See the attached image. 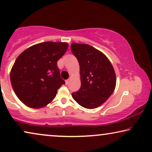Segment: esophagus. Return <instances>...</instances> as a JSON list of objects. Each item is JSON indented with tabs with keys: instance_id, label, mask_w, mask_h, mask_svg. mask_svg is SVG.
<instances>
[{
	"instance_id": "obj_1",
	"label": "esophagus",
	"mask_w": 152,
	"mask_h": 152,
	"mask_svg": "<svg viewBox=\"0 0 152 152\" xmlns=\"http://www.w3.org/2000/svg\"><path fill=\"white\" fill-rule=\"evenodd\" d=\"M69 82H70V79H68V80H66V85H68V84H69Z\"/></svg>"
}]
</instances>
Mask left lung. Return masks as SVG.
Instances as JSON below:
<instances>
[{"instance_id":"left-lung-1","label":"left lung","mask_w":152,"mask_h":152,"mask_svg":"<svg viewBox=\"0 0 152 152\" xmlns=\"http://www.w3.org/2000/svg\"><path fill=\"white\" fill-rule=\"evenodd\" d=\"M71 51L80 67L81 87L72 93L73 99L86 109H95L109 99L115 90V70L109 59L88 44L72 43Z\"/></svg>"}]
</instances>
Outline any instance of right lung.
<instances>
[{"label": "right lung", "mask_w": 152, "mask_h": 152, "mask_svg": "<svg viewBox=\"0 0 152 152\" xmlns=\"http://www.w3.org/2000/svg\"><path fill=\"white\" fill-rule=\"evenodd\" d=\"M68 47L66 42L40 43L28 48L16 59L10 81L16 96L27 107L39 109L48 104L65 84L57 62Z\"/></svg>", "instance_id": "obj_1"}]
</instances>
